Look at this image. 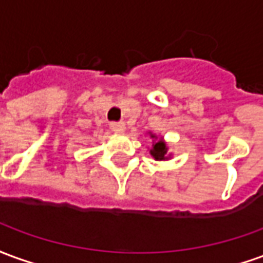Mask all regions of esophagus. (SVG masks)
Returning <instances> with one entry per match:
<instances>
[{"instance_id": "esophagus-1", "label": "esophagus", "mask_w": 263, "mask_h": 263, "mask_svg": "<svg viewBox=\"0 0 263 263\" xmlns=\"http://www.w3.org/2000/svg\"><path fill=\"white\" fill-rule=\"evenodd\" d=\"M109 128L114 132H124L126 126L124 122H111V124H109Z\"/></svg>"}]
</instances>
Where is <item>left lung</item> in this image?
Returning <instances> with one entry per match:
<instances>
[{
    "mask_svg": "<svg viewBox=\"0 0 263 263\" xmlns=\"http://www.w3.org/2000/svg\"><path fill=\"white\" fill-rule=\"evenodd\" d=\"M151 138L158 139V137L154 135V134H151ZM149 152H151V155L154 156L155 160H165L171 156V155L167 156V146H166V142L162 139V138H160L159 141H155L154 145H152V149H151Z\"/></svg>",
    "mask_w": 263,
    "mask_h": 263,
    "instance_id": "1",
    "label": "left lung"
}]
</instances>
